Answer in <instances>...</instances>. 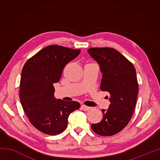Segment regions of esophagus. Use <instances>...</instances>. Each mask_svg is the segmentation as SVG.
<instances>
[{
	"label": "esophagus",
	"mask_w": 160,
	"mask_h": 160,
	"mask_svg": "<svg viewBox=\"0 0 160 160\" xmlns=\"http://www.w3.org/2000/svg\"><path fill=\"white\" fill-rule=\"evenodd\" d=\"M81 108H82V109L83 111H85V112H87V111L90 110L91 109V107H88V106H85V105H82V106H81Z\"/></svg>",
	"instance_id": "obj_1"
}]
</instances>
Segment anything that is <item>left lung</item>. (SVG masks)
<instances>
[{
	"instance_id": "left-lung-1",
	"label": "left lung",
	"mask_w": 160,
	"mask_h": 160,
	"mask_svg": "<svg viewBox=\"0 0 160 160\" xmlns=\"http://www.w3.org/2000/svg\"><path fill=\"white\" fill-rule=\"evenodd\" d=\"M88 52L102 73L100 89L110 94L109 108L102 110V120L91 127L98 135L111 136L125 128L133 113L138 94L136 72L133 65L114 48H92Z\"/></svg>"
}]
</instances>
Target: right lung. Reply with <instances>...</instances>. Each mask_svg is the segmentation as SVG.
<instances>
[{
	"label": "right lung",
	"mask_w": 160,
	"mask_h": 160,
	"mask_svg": "<svg viewBox=\"0 0 160 160\" xmlns=\"http://www.w3.org/2000/svg\"><path fill=\"white\" fill-rule=\"evenodd\" d=\"M80 53V49L48 46L29 58L22 70L21 104L30 123L44 133L63 132L69 115L80 107L78 102L56 99L53 85L60 80L66 65Z\"/></svg>",
	"instance_id": "1"
}]
</instances>
